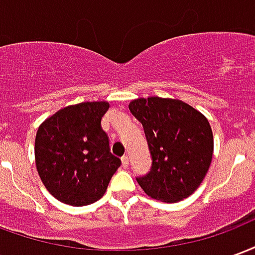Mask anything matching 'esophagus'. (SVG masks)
I'll list each match as a JSON object with an SVG mask.
<instances>
[{
    "instance_id": "obj_1",
    "label": "esophagus",
    "mask_w": 255,
    "mask_h": 255,
    "mask_svg": "<svg viewBox=\"0 0 255 255\" xmlns=\"http://www.w3.org/2000/svg\"><path fill=\"white\" fill-rule=\"evenodd\" d=\"M122 162L124 168H128V165H129V158H128V155H124V157H123Z\"/></svg>"
}]
</instances>
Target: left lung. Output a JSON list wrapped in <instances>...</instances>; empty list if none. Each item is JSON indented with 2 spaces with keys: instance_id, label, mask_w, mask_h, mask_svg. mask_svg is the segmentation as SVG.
<instances>
[{
  "instance_id": "1",
  "label": "left lung",
  "mask_w": 255,
  "mask_h": 255,
  "mask_svg": "<svg viewBox=\"0 0 255 255\" xmlns=\"http://www.w3.org/2000/svg\"><path fill=\"white\" fill-rule=\"evenodd\" d=\"M129 111L142 123L153 165L138 183L149 197L173 203L195 191L213 157L209 120L195 108L173 98H136Z\"/></svg>"
}]
</instances>
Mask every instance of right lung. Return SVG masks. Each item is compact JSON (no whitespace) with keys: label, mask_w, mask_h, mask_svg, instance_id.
Returning a JSON list of instances; mask_svg holds the SVG:
<instances>
[{"label":"right lung","mask_w":255,"mask_h":255,"mask_svg":"<svg viewBox=\"0 0 255 255\" xmlns=\"http://www.w3.org/2000/svg\"><path fill=\"white\" fill-rule=\"evenodd\" d=\"M109 102L65 106L42 123L35 165L43 186L60 202L86 206L104 197L122 161L112 154L101 120Z\"/></svg>","instance_id":"1"}]
</instances>
